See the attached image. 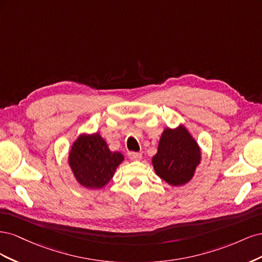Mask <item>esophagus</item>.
Segmentation results:
<instances>
[{
    "label": "esophagus",
    "instance_id": "1",
    "mask_svg": "<svg viewBox=\"0 0 262 262\" xmlns=\"http://www.w3.org/2000/svg\"><path fill=\"white\" fill-rule=\"evenodd\" d=\"M129 157H130V160H132V161H140L141 158H142V154L130 152V153H129Z\"/></svg>",
    "mask_w": 262,
    "mask_h": 262
}]
</instances>
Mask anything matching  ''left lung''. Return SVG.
<instances>
[{
    "mask_svg": "<svg viewBox=\"0 0 262 262\" xmlns=\"http://www.w3.org/2000/svg\"><path fill=\"white\" fill-rule=\"evenodd\" d=\"M200 163L201 147L184 124L164 129L152 157L158 177L169 186H184L193 178Z\"/></svg>",
    "mask_w": 262,
    "mask_h": 262,
    "instance_id": "left-lung-1",
    "label": "left lung"
}]
</instances>
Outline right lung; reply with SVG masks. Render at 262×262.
<instances>
[{
    "label": "right lung",
    "mask_w": 262,
    "mask_h": 262,
    "mask_svg": "<svg viewBox=\"0 0 262 262\" xmlns=\"http://www.w3.org/2000/svg\"><path fill=\"white\" fill-rule=\"evenodd\" d=\"M124 156L113 152L99 132L81 133L71 146L68 163L77 184L89 190L105 188Z\"/></svg>",
    "instance_id": "obj_1"
}]
</instances>
